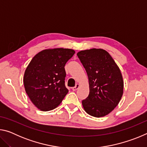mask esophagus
Wrapping results in <instances>:
<instances>
[{
    "label": "esophagus",
    "instance_id": "1",
    "mask_svg": "<svg viewBox=\"0 0 147 147\" xmlns=\"http://www.w3.org/2000/svg\"><path fill=\"white\" fill-rule=\"evenodd\" d=\"M79 87H80V85L78 84H76V86H74V87H73V88H72V89H73V91H76L77 89H78V88H79Z\"/></svg>",
    "mask_w": 147,
    "mask_h": 147
}]
</instances>
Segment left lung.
Segmentation results:
<instances>
[{
  "instance_id": "left-lung-1",
  "label": "left lung",
  "mask_w": 147,
  "mask_h": 147,
  "mask_svg": "<svg viewBox=\"0 0 147 147\" xmlns=\"http://www.w3.org/2000/svg\"><path fill=\"white\" fill-rule=\"evenodd\" d=\"M88 74L89 93L82 100L87 113L95 117L107 115L118 105L123 94L120 69L108 52L91 49L77 53Z\"/></svg>"
}]
</instances>
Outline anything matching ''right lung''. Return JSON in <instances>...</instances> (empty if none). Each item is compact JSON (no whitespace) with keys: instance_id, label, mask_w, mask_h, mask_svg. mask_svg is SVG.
Here are the masks:
<instances>
[{"instance_id":"1","label":"right lung","mask_w":147,"mask_h":147,"mask_svg":"<svg viewBox=\"0 0 147 147\" xmlns=\"http://www.w3.org/2000/svg\"><path fill=\"white\" fill-rule=\"evenodd\" d=\"M75 53L70 49H49L35 56L24 72L23 83L32 102L41 111L57 108L69 90L65 65Z\"/></svg>"}]
</instances>
